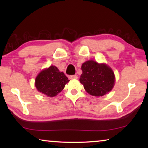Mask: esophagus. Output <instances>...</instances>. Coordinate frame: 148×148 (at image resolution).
<instances>
[{
  "mask_svg": "<svg viewBox=\"0 0 148 148\" xmlns=\"http://www.w3.org/2000/svg\"><path fill=\"white\" fill-rule=\"evenodd\" d=\"M77 78H78V76L76 75L70 76V79H77Z\"/></svg>",
  "mask_w": 148,
  "mask_h": 148,
  "instance_id": "34e87169",
  "label": "esophagus"
}]
</instances>
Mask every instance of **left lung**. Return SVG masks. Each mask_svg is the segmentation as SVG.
<instances>
[{
  "mask_svg": "<svg viewBox=\"0 0 148 148\" xmlns=\"http://www.w3.org/2000/svg\"><path fill=\"white\" fill-rule=\"evenodd\" d=\"M82 70L79 81L88 94L100 97L112 90L115 76L112 69L107 64L88 60L83 63Z\"/></svg>",
  "mask_w": 148,
  "mask_h": 148,
  "instance_id": "1",
  "label": "left lung"
}]
</instances>
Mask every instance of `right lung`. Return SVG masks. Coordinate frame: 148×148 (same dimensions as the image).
<instances>
[{
	"label": "right lung",
	"mask_w": 148,
	"mask_h": 148,
	"mask_svg": "<svg viewBox=\"0 0 148 148\" xmlns=\"http://www.w3.org/2000/svg\"><path fill=\"white\" fill-rule=\"evenodd\" d=\"M69 82L63 72L59 71L55 66L42 70L35 80V86L38 92L48 97L56 96L63 90Z\"/></svg>",
	"instance_id": "right-lung-1"
}]
</instances>
